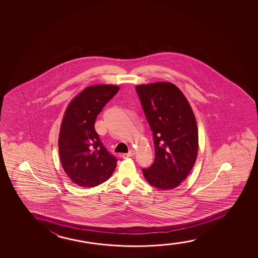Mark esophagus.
Masks as SVG:
<instances>
[{
  "mask_svg": "<svg viewBox=\"0 0 258 258\" xmlns=\"http://www.w3.org/2000/svg\"><path fill=\"white\" fill-rule=\"evenodd\" d=\"M134 155V151L131 150V151H130L127 153H124L123 155H122V158H123V159H127V158H131V157H133Z\"/></svg>",
  "mask_w": 258,
  "mask_h": 258,
  "instance_id": "obj_1",
  "label": "esophagus"
}]
</instances>
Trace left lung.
<instances>
[{"label": "left lung", "instance_id": "obj_1", "mask_svg": "<svg viewBox=\"0 0 258 258\" xmlns=\"http://www.w3.org/2000/svg\"><path fill=\"white\" fill-rule=\"evenodd\" d=\"M152 131L155 159L143 168L149 183L161 190L178 187L194 166L198 133L194 113L177 86L166 82L136 87Z\"/></svg>", "mask_w": 258, "mask_h": 258}]
</instances>
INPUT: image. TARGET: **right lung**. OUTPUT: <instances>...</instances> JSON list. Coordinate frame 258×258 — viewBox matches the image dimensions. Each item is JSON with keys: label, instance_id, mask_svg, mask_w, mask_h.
<instances>
[{"label": "right lung", "instance_id": "right-lung-1", "mask_svg": "<svg viewBox=\"0 0 258 258\" xmlns=\"http://www.w3.org/2000/svg\"><path fill=\"white\" fill-rule=\"evenodd\" d=\"M119 91L116 85L90 86L68 106L60 126L59 152L65 173L78 186L92 187L108 180L118 159L95 131L96 118Z\"/></svg>", "mask_w": 258, "mask_h": 258}]
</instances>
